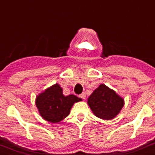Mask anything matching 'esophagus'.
I'll list each match as a JSON object with an SVG mask.
<instances>
[{"instance_id":"obj_1","label":"esophagus","mask_w":155,"mask_h":155,"mask_svg":"<svg viewBox=\"0 0 155 155\" xmlns=\"http://www.w3.org/2000/svg\"><path fill=\"white\" fill-rule=\"evenodd\" d=\"M79 97H80L81 98H82V99H84V98H85V97H86V95H85V94H84V93H82V94H81L80 95H79Z\"/></svg>"}]
</instances>
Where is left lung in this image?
<instances>
[{
  "label": "left lung",
  "instance_id": "obj_1",
  "mask_svg": "<svg viewBox=\"0 0 155 155\" xmlns=\"http://www.w3.org/2000/svg\"><path fill=\"white\" fill-rule=\"evenodd\" d=\"M87 104L97 117L109 120L120 113L124 100L107 86L100 84L89 96Z\"/></svg>",
  "mask_w": 155,
  "mask_h": 155
}]
</instances>
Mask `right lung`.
<instances>
[{
    "label": "right lung",
    "instance_id": "obj_1",
    "mask_svg": "<svg viewBox=\"0 0 155 155\" xmlns=\"http://www.w3.org/2000/svg\"><path fill=\"white\" fill-rule=\"evenodd\" d=\"M79 101L81 99L74 94L64 95L62 87L56 84L37 96L35 105L42 118L56 124L66 118L74 103Z\"/></svg>",
    "mask_w": 155,
    "mask_h": 155
}]
</instances>
